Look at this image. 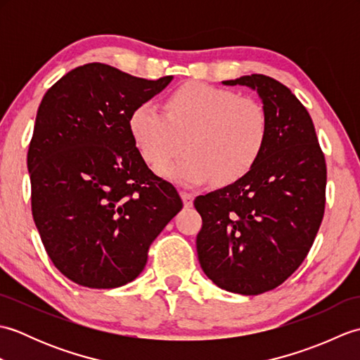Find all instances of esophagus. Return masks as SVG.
<instances>
[{
  "label": "esophagus",
  "mask_w": 360,
  "mask_h": 360,
  "mask_svg": "<svg viewBox=\"0 0 360 360\" xmlns=\"http://www.w3.org/2000/svg\"><path fill=\"white\" fill-rule=\"evenodd\" d=\"M181 198H182V201H184L186 207H192V205H193V200H195V196H193L192 193L181 192Z\"/></svg>",
  "instance_id": "34e87169"
}]
</instances>
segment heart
Here are the masks:
<instances>
[{
	"label": "heart",
	"instance_id": "obj_1",
	"mask_svg": "<svg viewBox=\"0 0 360 360\" xmlns=\"http://www.w3.org/2000/svg\"><path fill=\"white\" fill-rule=\"evenodd\" d=\"M129 134L147 164L179 186H201L213 179L231 186L244 178L263 156L269 139V116L254 98L207 83H187L168 96L165 110L145 101L134 106Z\"/></svg>",
	"mask_w": 360,
	"mask_h": 360
}]
</instances>
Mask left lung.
<instances>
[{
  "mask_svg": "<svg viewBox=\"0 0 360 360\" xmlns=\"http://www.w3.org/2000/svg\"><path fill=\"white\" fill-rule=\"evenodd\" d=\"M223 85L257 91L269 139L244 178L195 200L202 218L198 259L218 288L258 295L290 277L314 243L325 212V156L309 112L289 88L263 74Z\"/></svg>",
  "mask_w": 360,
  "mask_h": 360,
  "instance_id": "1",
  "label": "left lung"
}]
</instances>
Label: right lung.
Returning a JSON list of instances; mask_svg holds the SVG:
<instances>
[{
    "mask_svg": "<svg viewBox=\"0 0 360 360\" xmlns=\"http://www.w3.org/2000/svg\"><path fill=\"white\" fill-rule=\"evenodd\" d=\"M172 80L88 63L63 75L38 106L27 151L32 217L53 266L80 286L133 281L153 240L182 209L128 127L134 106Z\"/></svg>",
    "mask_w": 360,
    "mask_h": 360,
    "instance_id": "1",
    "label": "right lung"
}]
</instances>
